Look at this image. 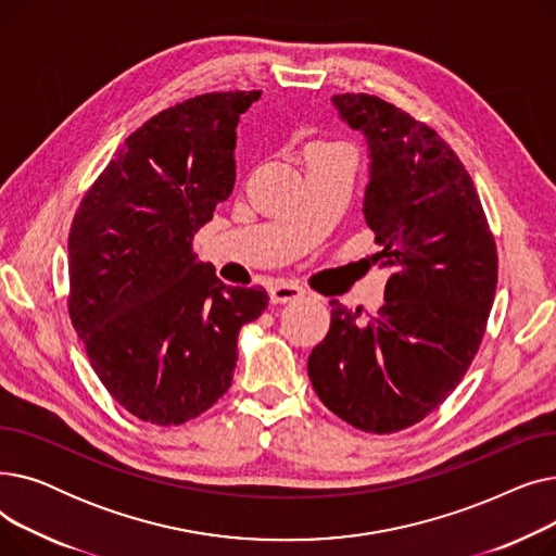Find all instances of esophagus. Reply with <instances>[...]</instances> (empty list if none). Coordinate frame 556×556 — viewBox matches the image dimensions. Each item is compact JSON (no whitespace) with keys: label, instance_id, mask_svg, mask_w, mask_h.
Listing matches in <instances>:
<instances>
[{"label":"esophagus","instance_id":"esophagus-1","mask_svg":"<svg viewBox=\"0 0 556 556\" xmlns=\"http://www.w3.org/2000/svg\"><path fill=\"white\" fill-rule=\"evenodd\" d=\"M304 298V288L288 283V281H277L275 286H270V302L273 304H288Z\"/></svg>","mask_w":556,"mask_h":556}]
</instances>
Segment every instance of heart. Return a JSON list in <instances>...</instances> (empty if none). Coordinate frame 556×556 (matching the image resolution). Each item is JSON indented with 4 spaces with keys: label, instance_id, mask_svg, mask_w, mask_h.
Returning <instances> with one entry per match:
<instances>
[{
    "label": "heart",
    "instance_id": "b5f03b06",
    "mask_svg": "<svg viewBox=\"0 0 556 556\" xmlns=\"http://www.w3.org/2000/svg\"><path fill=\"white\" fill-rule=\"evenodd\" d=\"M313 151H336V146H315Z\"/></svg>",
    "mask_w": 556,
    "mask_h": 556
}]
</instances>
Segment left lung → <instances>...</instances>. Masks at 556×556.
<instances>
[{
  "label": "left lung",
  "instance_id": "8db88e82",
  "mask_svg": "<svg viewBox=\"0 0 556 556\" xmlns=\"http://www.w3.org/2000/svg\"><path fill=\"white\" fill-rule=\"evenodd\" d=\"M331 103L367 141L363 214L381 248L374 258L392 275L367 325L331 300V329L308 356V378L342 421L396 432L430 415L469 369L498 256L471 175L440 135L378 97Z\"/></svg>",
  "mask_w": 556,
  "mask_h": 556
}]
</instances>
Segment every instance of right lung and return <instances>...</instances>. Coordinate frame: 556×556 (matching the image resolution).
Here are the masks:
<instances>
[{"mask_svg":"<svg viewBox=\"0 0 556 556\" xmlns=\"http://www.w3.org/2000/svg\"><path fill=\"white\" fill-rule=\"evenodd\" d=\"M261 92H214L137 128L74 216L70 317L105 390L141 421L180 426L229 390L263 288L227 286L191 241L237 180V126Z\"/></svg>","mask_w":556,"mask_h":556,"instance_id":"obj_1","label":"right lung"}]
</instances>
